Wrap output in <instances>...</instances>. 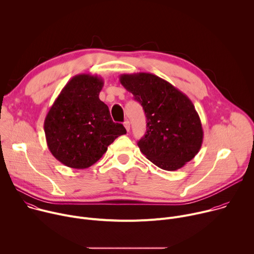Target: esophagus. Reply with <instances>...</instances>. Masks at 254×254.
<instances>
[{"label": "esophagus", "instance_id": "34e87169", "mask_svg": "<svg viewBox=\"0 0 254 254\" xmlns=\"http://www.w3.org/2000/svg\"><path fill=\"white\" fill-rule=\"evenodd\" d=\"M124 125H125V127H126V129L128 131V130L130 129V124H129V122H128V121H126V122L124 123Z\"/></svg>", "mask_w": 254, "mask_h": 254}]
</instances>
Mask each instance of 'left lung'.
<instances>
[{
    "label": "left lung",
    "mask_w": 254,
    "mask_h": 254,
    "mask_svg": "<svg viewBox=\"0 0 254 254\" xmlns=\"http://www.w3.org/2000/svg\"><path fill=\"white\" fill-rule=\"evenodd\" d=\"M122 85L142 106L147 131L137 146L153 164L176 171L199 153L201 120L190 98L165 79L146 72L122 74Z\"/></svg>",
    "instance_id": "8db88e82"
}]
</instances>
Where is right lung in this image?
Instances as JSON below:
<instances>
[{"instance_id": "right-lung-1", "label": "right lung", "mask_w": 254, "mask_h": 254, "mask_svg": "<svg viewBox=\"0 0 254 254\" xmlns=\"http://www.w3.org/2000/svg\"><path fill=\"white\" fill-rule=\"evenodd\" d=\"M103 79L82 73L63 87L44 121L51 154L72 169L95 164L114 140L126 134L122 124L113 122L108 106L99 99Z\"/></svg>"}]
</instances>
